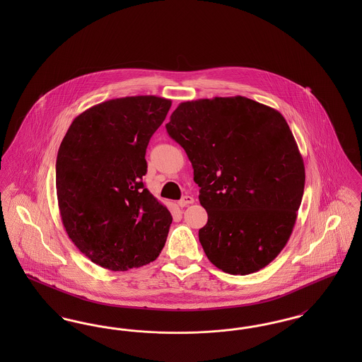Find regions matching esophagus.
I'll return each mask as SVG.
<instances>
[{"label": "esophagus", "mask_w": 362, "mask_h": 362, "mask_svg": "<svg viewBox=\"0 0 362 362\" xmlns=\"http://www.w3.org/2000/svg\"><path fill=\"white\" fill-rule=\"evenodd\" d=\"M191 204H194V198H192V197H189V195L183 197V198L177 202V205L180 207L189 206Z\"/></svg>", "instance_id": "esophagus-1"}]
</instances>
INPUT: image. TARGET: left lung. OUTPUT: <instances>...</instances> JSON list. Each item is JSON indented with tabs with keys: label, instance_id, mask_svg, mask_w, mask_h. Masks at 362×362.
<instances>
[{
	"label": "left lung",
	"instance_id": "8db88e82",
	"mask_svg": "<svg viewBox=\"0 0 362 362\" xmlns=\"http://www.w3.org/2000/svg\"><path fill=\"white\" fill-rule=\"evenodd\" d=\"M187 153L207 223L199 241L220 270L247 276L284 250L305 168L285 118L244 96L180 103L165 124Z\"/></svg>",
	"mask_w": 362,
	"mask_h": 362
}]
</instances>
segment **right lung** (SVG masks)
Listing matches in <instances>:
<instances>
[{"mask_svg": "<svg viewBox=\"0 0 362 362\" xmlns=\"http://www.w3.org/2000/svg\"><path fill=\"white\" fill-rule=\"evenodd\" d=\"M171 104L153 95L96 104L74 118L61 142L55 186L62 224L86 258L111 272L153 262L167 240L173 216L142 176L149 139Z\"/></svg>", "mask_w": 362, "mask_h": 362, "instance_id": "add662e5", "label": "right lung"}]
</instances>
